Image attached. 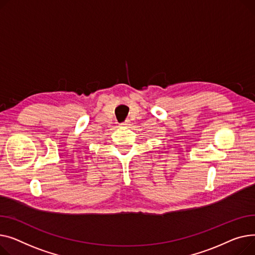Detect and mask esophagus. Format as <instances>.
Listing matches in <instances>:
<instances>
[{"mask_svg": "<svg viewBox=\"0 0 255 255\" xmlns=\"http://www.w3.org/2000/svg\"><path fill=\"white\" fill-rule=\"evenodd\" d=\"M122 126H128L129 125V121H126L125 123H123V124H121Z\"/></svg>", "mask_w": 255, "mask_h": 255, "instance_id": "34e87169", "label": "esophagus"}]
</instances>
